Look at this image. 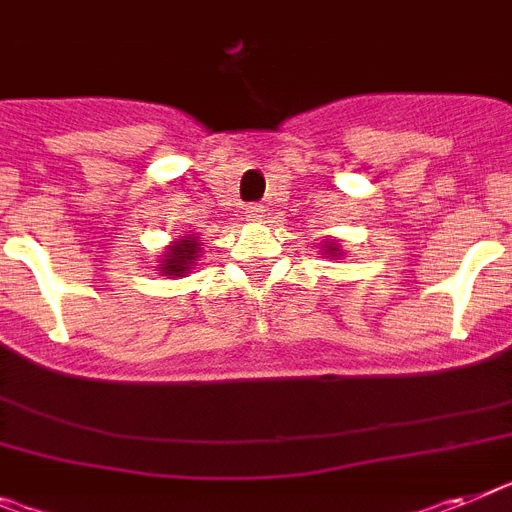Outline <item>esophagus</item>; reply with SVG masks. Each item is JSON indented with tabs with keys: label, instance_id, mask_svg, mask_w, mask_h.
Wrapping results in <instances>:
<instances>
[{
	"label": "esophagus",
	"instance_id": "esophagus-1",
	"mask_svg": "<svg viewBox=\"0 0 512 512\" xmlns=\"http://www.w3.org/2000/svg\"><path fill=\"white\" fill-rule=\"evenodd\" d=\"M247 216L252 218V221H263V218H265V205H260V203L247 205Z\"/></svg>",
	"mask_w": 512,
	"mask_h": 512
}]
</instances>
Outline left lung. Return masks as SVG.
Masks as SVG:
<instances>
[{
	"instance_id": "8db88e82",
	"label": "left lung",
	"mask_w": 512,
	"mask_h": 512,
	"mask_svg": "<svg viewBox=\"0 0 512 512\" xmlns=\"http://www.w3.org/2000/svg\"><path fill=\"white\" fill-rule=\"evenodd\" d=\"M325 252H328V255H333V257L341 255V249H338V244H328V249H325Z\"/></svg>"
}]
</instances>
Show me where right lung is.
Returning a JSON list of instances; mask_svg holds the SVG:
<instances>
[{
    "label": "right lung",
    "instance_id": "right-lung-1",
    "mask_svg": "<svg viewBox=\"0 0 512 512\" xmlns=\"http://www.w3.org/2000/svg\"><path fill=\"white\" fill-rule=\"evenodd\" d=\"M197 252H200V244H197L195 236H184V239L171 244L169 252L163 255L161 270L166 276H184L195 265Z\"/></svg>",
    "mask_w": 512,
    "mask_h": 512
}]
</instances>
